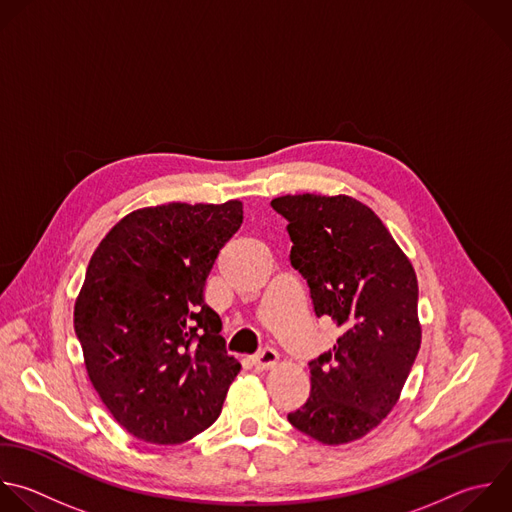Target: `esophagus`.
<instances>
[{
  "label": "esophagus",
  "instance_id": "esophagus-1",
  "mask_svg": "<svg viewBox=\"0 0 512 512\" xmlns=\"http://www.w3.org/2000/svg\"><path fill=\"white\" fill-rule=\"evenodd\" d=\"M279 362V354L271 348H265L263 352H259L255 358H253V366L255 370L263 372V370H271L275 364Z\"/></svg>",
  "mask_w": 512,
  "mask_h": 512
}]
</instances>
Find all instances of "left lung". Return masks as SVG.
Instances as JSON below:
<instances>
[{
	"instance_id": "obj_1",
	"label": "left lung",
	"mask_w": 512,
	"mask_h": 512,
	"mask_svg": "<svg viewBox=\"0 0 512 512\" xmlns=\"http://www.w3.org/2000/svg\"><path fill=\"white\" fill-rule=\"evenodd\" d=\"M271 207L289 223V259L315 315L342 329L309 362V398L287 420L321 444L354 442L392 412L418 356L414 267L380 217L348 195H285Z\"/></svg>"
}]
</instances>
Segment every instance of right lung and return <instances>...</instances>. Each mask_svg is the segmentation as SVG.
<instances>
[{"mask_svg": "<svg viewBox=\"0 0 512 512\" xmlns=\"http://www.w3.org/2000/svg\"><path fill=\"white\" fill-rule=\"evenodd\" d=\"M243 203L144 207L96 247L74 305L88 378L114 420L150 444H183L221 414L241 364L203 291Z\"/></svg>", "mask_w": 512, "mask_h": 512, "instance_id": "1", "label": "right lung"}]
</instances>
